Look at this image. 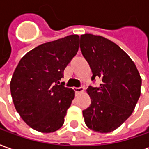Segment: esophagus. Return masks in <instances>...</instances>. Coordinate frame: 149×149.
I'll use <instances>...</instances> for the list:
<instances>
[{
  "label": "esophagus",
  "mask_w": 149,
  "mask_h": 149,
  "mask_svg": "<svg viewBox=\"0 0 149 149\" xmlns=\"http://www.w3.org/2000/svg\"><path fill=\"white\" fill-rule=\"evenodd\" d=\"M73 90L75 91V93H81V92H83L84 91V88H73Z\"/></svg>",
  "instance_id": "esophagus-1"
}]
</instances>
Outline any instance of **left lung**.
Masks as SVG:
<instances>
[{
	"label": "left lung",
	"instance_id": "1",
	"mask_svg": "<svg viewBox=\"0 0 149 149\" xmlns=\"http://www.w3.org/2000/svg\"><path fill=\"white\" fill-rule=\"evenodd\" d=\"M80 48L100 87L88 88L91 99L83 110L85 125L107 133L119 128L131 116L141 96V77L134 62L116 44L100 36L81 35Z\"/></svg>",
	"mask_w": 149,
	"mask_h": 149
}]
</instances>
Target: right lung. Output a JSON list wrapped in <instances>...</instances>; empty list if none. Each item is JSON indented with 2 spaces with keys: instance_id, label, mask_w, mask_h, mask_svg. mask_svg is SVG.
Segmentation results:
<instances>
[{
  "instance_id": "right-lung-1",
  "label": "right lung",
  "mask_w": 149,
  "mask_h": 149,
  "mask_svg": "<svg viewBox=\"0 0 149 149\" xmlns=\"http://www.w3.org/2000/svg\"><path fill=\"white\" fill-rule=\"evenodd\" d=\"M79 39L74 34L37 46L15 69L10 82L13 101L23 120L36 131L53 132L65 122L75 92L59 81L77 53Z\"/></svg>"
}]
</instances>
